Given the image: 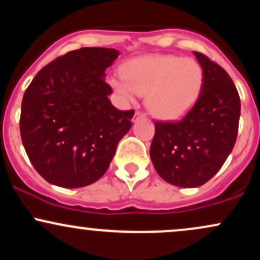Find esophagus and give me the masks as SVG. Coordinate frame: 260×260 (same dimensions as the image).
I'll list each match as a JSON object with an SVG mask.
<instances>
[{"label": "esophagus", "instance_id": "obj_1", "mask_svg": "<svg viewBox=\"0 0 260 260\" xmlns=\"http://www.w3.org/2000/svg\"><path fill=\"white\" fill-rule=\"evenodd\" d=\"M145 113H143L142 111H136V113H134V117H133V121H137L138 118L140 117H144Z\"/></svg>", "mask_w": 260, "mask_h": 260}]
</instances>
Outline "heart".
<instances>
[{
    "instance_id": "b5f03b06",
    "label": "heart",
    "mask_w": 260,
    "mask_h": 260,
    "mask_svg": "<svg viewBox=\"0 0 260 260\" xmlns=\"http://www.w3.org/2000/svg\"><path fill=\"white\" fill-rule=\"evenodd\" d=\"M203 83L201 63L176 55L134 58L123 67V78L111 79L112 88L128 103H134L138 94L148 95V109L164 120L186 115L201 96Z\"/></svg>"
}]
</instances>
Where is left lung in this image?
Segmentation results:
<instances>
[{
	"label": "left lung",
	"instance_id": "1",
	"mask_svg": "<svg viewBox=\"0 0 260 260\" xmlns=\"http://www.w3.org/2000/svg\"><path fill=\"white\" fill-rule=\"evenodd\" d=\"M204 71L198 101L177 122H155L150 157L162 180L177 187L204 184L221 169L237 139L241 100L230 76L194 51Z\"/></svg>",
	"mask_w": 260,
	"mask_h": 260
}]
</instances>
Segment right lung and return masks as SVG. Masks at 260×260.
<instances>
[{
  "mask_svg": "<svg viewBox=\"0 0 260 260\" xmlns=\"http://www.w3.org/2000/svg\"><path fill=\"white\" fill-rule=\"evenodd\" d=\"M120 52L82 47L39 71L24 92L20 137L31 165L49 183L79 188L109 169L134 110L112 105L105 71Z\"/></svg>",
  "mask_w": 260,
  "mask_h": 260,
  "instance_id": "1",
  "label": "right lung"
}]
</instances>
